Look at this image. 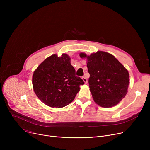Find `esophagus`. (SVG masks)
<instances>
[{
  "label": "esophagus",
  "mask_w": 150,
  "mask_h": 150,
  "mask_svg": "<svg viewBox=\"0 0 150 150\" xmlns=\"http://www.w3.org/2000/svg\"><path fill=\"white\" fill-rule=\"evenodd\" d=\"M82 79H83V80L84 81V83H85V84H87V83H88V80L86 79V77L83 76V77L82 78Z\"/></svg>",
  "instance_id": "1"
}]
</instances>
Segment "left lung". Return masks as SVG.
<instances>
[{
    "label": "left lung",
    "mask_w": 150,
    "mask_h": 150,
    "mask_svg": "<svg viewBox=\"0 0 150 150\" xmlns=\"http://www.w3.org/2000/svg\"><path fill=\"white\" fill-rule=\"evenodd\" d=\"M88 60L89 84L93 99L99 106L111 108L125 97L129 84L128 71L114 56L98 51L89 56L80 53Z\"/></svg>",
    "instance_id": "left-lung-1"
}]
</instances>
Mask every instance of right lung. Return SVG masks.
Instances as JSON below:
<instances>
[{
    "mask_svg": "<svg viewBox=\"0 0 150 150\" xmlns=\"http://www.w3.org/2000/svg\"><path fill=\"white\" fill-rule=\"evenodd\" d=\"M33 90L46 105L62 108L72 102L84 83L75 75L70 58L63 53L46 58L35 70L32 78Z\"/></svg>",
    "mask_w": 150,
    "mask_h": 150,
    "instance_id": "obj_1",
    "label": "right lung"
}]
</instances>
